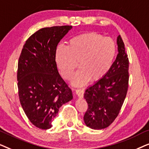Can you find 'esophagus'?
I'll use <instances>...</instances> for the list:
<instances>
[{
    "label": "esophagus",
    "instance_id": "esophagus-1",
    "mask_svg": "<svg viewBox=\"0 0 149 149\" xmlns=\"http://www.w3.org/2000/svg\"><path fill=\"white\" fill-rule=\"evenodd\" d=\"M76 93L77 95H78V97L79 98H83V95H84V89H77L76 90Z\"/></svg>",
    "mask_w": 149,
    "mask_h": 149
}]
</instances>
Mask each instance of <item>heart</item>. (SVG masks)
<instances>
[{"label": "heart", "instance_id": "heart-1", "mask_svg": "<svg viewBox=\"0 0 149 149\" xmlns=\"http://www.w3.org/2000/svg\"><path fill=\"white\" fill-rule=\"evenodd\" d=\"M117 51L115 40L96 32L79 34L69 40L67 47L59 46L56 62L65 79L72 78L79 62L80 67L72 83L83 85L89 80L97 81L111 68Z\"/></svg>", "mask_w": 149, "mask_h": 149}]
</instances>
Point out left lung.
<instances>
[{
    "instance_id": "left-lung-1",
    "label": "left lung",
    "mask_w": 149,
    "mask_h": 149,
    "mask_svg": "<svg viewBox=\"0 0 149 149\" xmlns=\"http://www.w3.org/2000/svg\"><path fill=\"white\" fill-rule=\"evenodd\" d=\"M117 58L102 78L85 90L88 108L85 123L93 130L109 127L119 115L127 95L129 83V59L121 35L117 40Z\"/></svg>"
}]
</instances>
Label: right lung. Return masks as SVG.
Returning <instances> with one entry per match:
<instances>
[{"label": "right lung", "mask_w": 149, "mask_h": 149, "mask_svg": "<svg viewBox=\"0 0 149 149\" xmlns=\"http://www.w3.org/2000/svg\"><path fill=\"white\" fill-rule=\"evenodd\" d=\"M72 26L43 28L26 41L17 67L18 95L22 109L36 127L47 130L59 109L72 99V91L59 74L57 46Z\"/></svg>", "instance_id": "right-lung-1"}]
</instances>
